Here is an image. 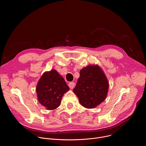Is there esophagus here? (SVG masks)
<instances>
[{
  "instance_id": "1",
  "label": "esophagus",
  "mask_w": 146,
  "mask_h": 146,
  "mask_svg": "<svg viewBox=\"0 0 146 146\" xmlns=\"http://www.w3.org/2000/svg\"><path fill=\"white\" fill-rule=\"evenodd\" d=\"M69 88H70V89H73V88L74 87V86H75V84H74V82H69Z\"/></svg>"
}]
</instances>
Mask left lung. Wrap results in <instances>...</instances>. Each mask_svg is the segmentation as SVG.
Returning a JSON list of instances; mask_svg holds the SVG:
<instances>
[{
    "mask_svg": "<svg viewBox=\"0 0 146 146\" xmlns=\"http://www.w3.org/2000/svg\"><path fill=\"white\" fill-rule=\"evenodd\" d=\"M109 81L98 65H88L80 72L73 92L81 105L87 109L98 106L106 98Z\"/></svg>",
    "mask_w": 146,
    "mask_h": 146,
    "instance_id": "left-lung-1",
    "label": "left lung"
}]
</instances>
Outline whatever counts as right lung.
I'll return each instance as SVG.
<instances>
[{
	"instance_id": "right-lung-1",
	"label": "right lung",
	"mask_w": 146,
	"mask_h": 146,
	"mask_svg": "<svg viewBox=\"0 0 146 146\" xmlns=\"http://www.w3.org/2000/svg\"><path fill=\"white\" fill-rule=\"evenodd\" d=\"M69 90L64 78L54 69L44 72L36 86L38 102L49 110L59 106L62 96Z\"/></svg>"
}]
</instances>
